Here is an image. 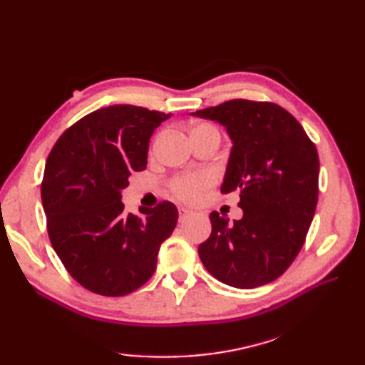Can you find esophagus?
I'll use <instances>...</instances> for the list:
<instances>
[{"label": "esophagus", "instance_id": "obj_1", "mask_svg": "<svg viewBox=\"0 0 365 365\" xmlns=\"http://www.w3.org/2000/svg\"><path fill=\"white\" fill-rule=\"evenodd\" d=\"M190 215H192V210L184 208V207L180 208V220H184L187 216H190Z\"/></svg>", "mask_w": 365, "mask_h": 365}]
</instances>
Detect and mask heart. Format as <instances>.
I'll return each instance as SVG.
<instances>
[{"label":"heart","instance_id":"1","mask_svg":"<svg viewBox=\"0 0 365 365\" xmlns=\"http://www.w3.org/2000/svg\"><path fill=\"white\" fill-rule=\"evenodd\" d=\"M200 129L216 130L215 126L208 125V123L197 125L193 130H200ZM213 182H215V175L212 172H208V170L187 172V173L175 176V178L170 181V190L176 197L190 202V201L197 200V197L202 195L204 190H207L210 185H213Z\"/></svg>","mask_w":365,"mask_h":365}]
</instances>
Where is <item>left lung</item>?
Returning a JSON list of instances; mask_svg holds the SVG:
<instances>
[{"label":"left lung","mask_w":365,"mask_h":365,"mask_svg":"<svg viewBox=\"0 0 365 365\" xmlns=\"http://www.w3.org/2000/svg\"><path fill=\"white\" fill-rule=\"evenodd\" d=\"M233 141L220 192H239L233 224L210 213L212 235L197 248L215 279L251 289L279 279L300 252L318 201V152L282 106L245 98L200 109Z\"/></svg>","instance_id":"obj_1"}]
</instances>
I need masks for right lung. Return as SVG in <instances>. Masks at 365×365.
<instances>
[{
    "label": "right lung",
    "mask_w": 365,
    "mask_h": 365,
    "mask_svg": "<svg viewBox=\"0 0 365 365\" xmlns=\"http://www.w3.org/2000/svg\"><path fill=\"white\" fill-rule=\"evenodd\" d=\"M172 114L113 105L85 115L53 146L41 184L51 245L71 277L98 295L120 297L145 284L178 210L163 201L125 213L121 190L146 169L149 140Z\"/></svg>",
    "instance_id": "add662e5"
}]
</instances>
